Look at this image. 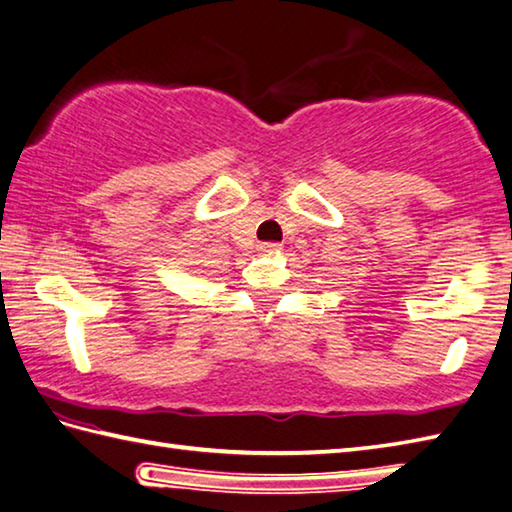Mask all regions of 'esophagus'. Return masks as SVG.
I'll list each match as a JSON object with an SVG mask.
<instances>
[{
  "label": "esophagus",
  "instance_id": "1",
  "mask_svg": "<svg viewBox=\"0 0 512 512\" xmlns=\"http://www.w3.org/2000/svg\"><path fill=\"white\" fill-rule=\"evenodd\" d=\"M259 250H262L264 255H278L280 250H282V246H280V243H262V246H259Z\"/></svg>",
  "mask_w": 512,
  "mask_h": 512
}]
</instances>
